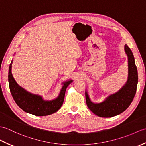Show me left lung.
Masks as SVG:
<instances>
[{"instance_id": "obj_1", "label": "left lung", "mask_w": 146, "mask_h": 146, "mask_svg": "<svg viewBox=\"0 0 146 146\" xmlns=\"http://www.w3.org/2000/svg\"><path fill=\"white\" fill-rule=\"evenodd\" d=\"M124 49L128 58V78L124 85L100 103L92 102L87 91H85L86 105L89 109L98 117L107 118L120 114L129 107L134 98L138 83L137 70L131 49L127 44Z\"/></svg>"}]
</instances>
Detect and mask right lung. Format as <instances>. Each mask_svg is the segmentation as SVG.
Masks as SVG:
<instances>
[{
    "mask_svg": "<svg viewBox=\"0 0 146 146\" xmlns=\"http://www.w3.org/2000/svg\"><path fill=\"white\" fill-rule=\"evenodd\" d=\"M12 60L9 68L8 80L9 88L14 101L25 112L36 116H46L54 113L63 105L66 88L73 80H68L62 83L63 86L58 97L51 100H46L41 95L33 94L26 91L15 82L12 74Z\"/></svg>",
    "mask_w": 146,
    "mask_h": 146,
    "instance_id": "obj_1",
    "label": "right lung"
}]
</instances>
